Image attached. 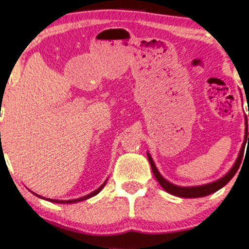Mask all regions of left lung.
Wrapping results in <instances>:
<instances>
[{
	"label": "left lung",
	"mask_w": 249,
	"mask_h": 249,
	"mask_svg": "<svg viewBox=\"0 0 249 249\" xmlns=\"http://www.w3.org/2000/svg\"><path fill=\"white\" fill-rule=\"evenodd\" d=\"M245 123H246L245 141H244V144H242V146H241V150H240V152H239L238 158H236V160H235V162H234L232 168H231V170L228 171V172L226 173L224 177H221L220 179L215 180V181L208 182V184L199 185V186H178V185L172 184V182L168 181V180L165 179L164 177L159 173L158 168L156 167V164H154L152 157H151V154L147 152V159H148V161H150L151 168H152V172L154 174V177H156V179L158 180L159 184H160V186L164 188L167 193L172 194V196H180V198H201V196H210V194L216 192V191H219L220 188L224 187L225 185L233 178L234 174L236 173V171L239 170L240 164H241V160H242V157H244L245 144H246V142H247V138H248V142H249L247 118H246Z\"/></svg>",
	"instance_id": "8db88e82"
}]
</instances>
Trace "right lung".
<instances>
[{
	"label": "right lung",
	"instance_id": "1",
	"mask_svg": "<svg viewBox=\"0 0 249 249\" xmlns=\"http://www.w3.org/2000/svg\"><path fill=\"white\" fill-rule=\"evenodd\" d=\"M107 179L105 180V181L103 182V185H101V186H99L98 188H97V190L93 191V192H91L90 194H88V196H82V198H78V199H72V200H56V199H45V198H43V196H38V194H36V193H34V194H35V196H38V198H41V199H45V200H48V201H51V202H57V204H75V202L83 201V200H87V199H89V198H91V196H95L96 194H98L99 192H101V191H102V188L105 186V184H107Z\"/></svg>",
	"mask_w": 249,
	"mask_h": 249
}]
</instances>
